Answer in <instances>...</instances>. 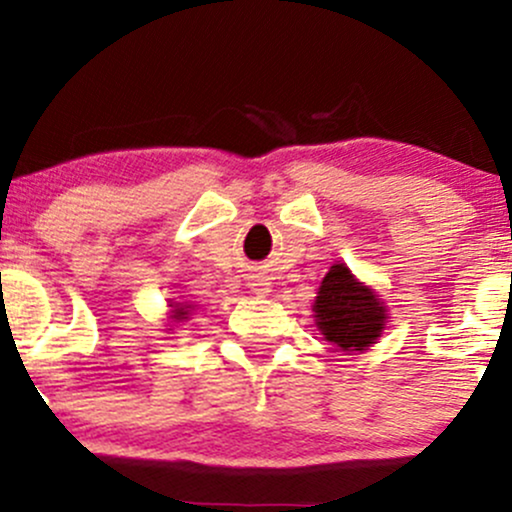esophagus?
Masks as SVG:
<instances>
[{"instance_id":"1","label":"esophagus","mask_w":512,"mask_h":512,"mask_svg":"<svg viewBox=\"0 0 512 512\" xmlns=\"http://www.w3.org/2000/svg\"><path fill=\"white\" fill-rule=\"evenodd\" d=\"M250 289L255 291L257 296H267V293L272 291V284H269V279H264V276H252Z\"/></svg>"}]
</instances>
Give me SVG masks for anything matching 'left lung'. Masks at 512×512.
Wrapping results in <instances>:
<instances>
[{
	"label": "left lung",
	"mask_w": 512,
	"mask_h": 512,
	"mask_svg": "<svg viewBox=\"0 0 512 512\" xmlns=\"http://www.w3.org/2000/svg\"><path fill=\"white\" fill-rule=\"evenodd\" d=\"M315 325L325 342L356 354L368 351L387 325V305L375 289L358 281L344 262L332 264L320 281L315 303Z\"/></svg>",
	"instance_id": "left-lung-1"
}]
</instances>
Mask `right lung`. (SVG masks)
I'll return each mask as SVG.
<instances>
[{
	"mask_svg": "<svg viewBox=\"0 0 512 512\" xmlns=\"http://www.w3.org/2000/svg\"><path fill=\"white\" fill-rule=\"evenodd\" d=\"M197 305L192 303H180L175 301V298H170L168 301V322H187L190 320V315L195 313Z\"/></svg>",
	"mask_w": 512,
	"mask_h": 512,
	"instance_id": "right-lung-1",
	"label": "right lung"
}]
</instances>
